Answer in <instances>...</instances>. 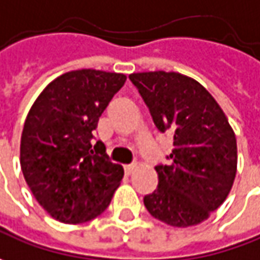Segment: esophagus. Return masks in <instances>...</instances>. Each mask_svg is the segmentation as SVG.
Returning a JSON list of instances; mask_svg holds the SVG:
<instances>
[{"mask_svg": "<svg viewBox=\"0 0 260 260\" xmlns=\"http://www.w3.org/2000/svg\"><path fill=\"white\" fill-rule=\"evenodd\" d=\"M138 168V164H129V166H125V173L128 175H131L135 170Z\"/></svg>", "mask_w": 260, "mask_h": 260, "instance_id": "obj_1", "label": "esophagus"}]
</instances>
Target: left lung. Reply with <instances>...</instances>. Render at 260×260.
Wrapping results in <instances>:
<instances>
[{
  "mask_svg": "<svg viewBox=\"0 0 260 260\" xmlns=\"http://www.w3.org/2000/svg\"><path fill=\"white\" fill-rule=\"evenodd\" d=\"M131 82L161 132L173 134L170 166H157L158 187L144 197L149 214L174 228L207 220L226 200L237 170L236 135L209 90L175 72H142Z\"/></svg>",
  "mask_w": 260,
  "mask_h": 260,
  "instance_id": "1",
  "label": "left lung"
}]
</instances>
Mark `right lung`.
I'll return each mask as SVG.
<instances>
[{
    "label": "right lung",
    "mask_w": 260,
    "mask_h": 260,
    "mask_svg": "<svg viewBox=\"0 0 260 260\" xmlns=\"http://www.w3.org/2000/svg\"><path fill=\"white\" fill-rule=\"evenodd\" d=\"M126 80L122 73L72 70L44 87L24 122L20 164L25 183L53 219L85 223L106 210L123 168L90 139L113 94Z\"/></svg>",
    "instance_id": "add662e5"
}]
</instances>
